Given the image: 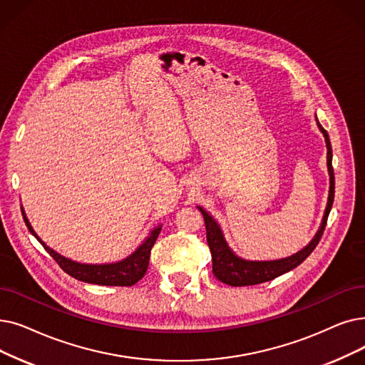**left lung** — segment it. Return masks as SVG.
<instances>
[{
  "mask_svg": "<svg viewBox=\"0 0 365 365\" xmlns=\"http://www.w3.org/2000/svg\"><path fill=\"white\" fill-rule=\"evenodd\" d=\"M314 119H316V125H318L319 131L325 138V145H327V167H328V176H329V191H328V201L322 216L321 227L318 231H316L314 237L309 242L307 246L292 253L291 257L280 258V259H273V261L245 259L239 255H235L234 250L228 246L225 235L222 232L220 225L217 224L216 219L212 215H209V212H205L202 207L197 205L200 212L202 213L205 232H207V243L212 252V261H213V274L222 283H227L230 287H249V284H258L262 282L273 280L274 277H279L284 273L294 270V268L303 262L314 250V247L318 246L327 225L328 215L332 207V201H334V170H332V149H331L328 133L322 128L318 118Z\"/></svg>",
  "mask_w": 365,
  "mask_h": 365,
  "instance_id": "obj_1",
  "label": "left lung"
}]
</instances>
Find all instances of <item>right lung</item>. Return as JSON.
<instances>
[{"label":"right lung","instance_id":"1","mask_svg":"<svg viewBox=\"0 0 365 365\" xmlns=\"http://www.w3.org/2000/svg\"><path fill=\"white\" fill-rule=\"evenodd\" d=\"M21 210L29 232L36 237V239L40 242V245L58 262V265L62 268V270L77 280L93 283V284H103V287H133L134 283H137L141 277H143L146 274L148 265H149L150 250L163 228V225L155 227L149 232L146 239L141 242V245L131 253V255H128L120 261L107 262V264H85V262H77L64 255H61V253L47 246L37 235L34 228L31 227L24 207H21Z\"/></svg>","mask_w":365,"mask_h":365}]
</instances>
